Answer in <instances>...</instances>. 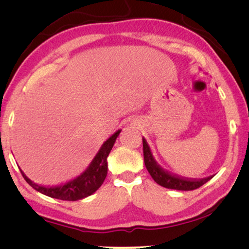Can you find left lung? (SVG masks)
Returning <instances> with one entry per match:
<instances>
[{
	"mask_svg": "<svg viewBox=\"0 0 249 249\" xmlns=\"http://www.w3.org/2000/svg\"><path fill=\"white\" fill-rule=\"evenodd\" d=\"M143 141V155H144V163L147 172L153 178L156 184L160 185L162 187L168 189H175V190H194L197 189L199 187L206 184L212 178L207 177L202 178V179L196 180V179H188V178H182L177 175H173L166 169H164L160 165L156 162L153 153H152L151 147L149 143L146 142L144 138H142Z\"/></svg>",
	"mask_w": 249,
	"mask_h": 249,
	"instance_id": "obj_1",
	"label": "left lung"
}]
</instances>
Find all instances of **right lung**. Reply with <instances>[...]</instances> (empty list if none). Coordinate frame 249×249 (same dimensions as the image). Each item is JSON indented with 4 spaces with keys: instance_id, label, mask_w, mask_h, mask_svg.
Masks as SVG:
<instances>
[{
    "instance_id": "right-lung-1",
    "label": "right lung",
    "mask_w": 249,
    "mask_h": 249,
    "mask_svg": "<svg viewBox=\"0 0 249 249\" xmlns=\"http://www.w3.org/2000/svg\"><path fill=\"white\" fill-rule=\"evenodd\" d=\"M121 130H118L103 143V145L100 146L99 151L89 165V167L80 176L65 182L63 185L52 187L40 186L30 180L20 169L21 175L35 190L48 196V197L59 200H68V201H76V200L84 199L96 193L106 178L108 173L107 158Z\"/></svg>"
}]
</instances>
